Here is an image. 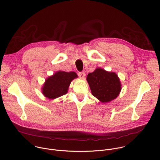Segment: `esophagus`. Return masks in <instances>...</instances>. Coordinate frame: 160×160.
<instances>
[{"label":"esophagus","instance_id":"1","mask_svg":"<svg viewBox=\"0 0 160 160\" xmlns=\"http://www.w3.org/2000/svg\"><path fill=\"white\" fill-rule=\"evenodd\" d=\"M78 75L79 77H80V78H82V79H83V78H85V76L84 72H79Z\"/></svg>","mask_w":160,"mask_h":160}]
</instances>
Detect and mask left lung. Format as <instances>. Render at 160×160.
Returning a JSON list of instances; mask_svg holds the SVG:
<instances>
[{
  "mask_svg": "<svg viewBox=\"0 0 160 160\" xmlns=\"http://www.w3.org/2000/svg\"><path fill=\"white\" fill-rule=\"evenodd\" d=\"M87 80L92 94L103 103L116 99L122 89L118 75L102 68H97L94 72L88 73Z\"/></svg>",
  "mask_w": 160,
  "mask_h": 160,
  "instance_id": "left-lung-1",
  "label": "left lung"
}]
</instances>
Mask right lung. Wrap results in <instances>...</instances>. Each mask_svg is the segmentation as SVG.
Masks as SVG:
<instances>
[{
  "mask_svg": "<svg viewBox=\"0 0 160 160\" xmlns=\"http://www.w3.org/2000/svg\"><path fill=\"white\" fill-rule=\"evenodd\" d=\"M75 72L59 71L45 80L42 88L43 94L50 99L58 98L68 92L71 82L77 78Z\"/></svg>",
  "mask_w": 160,
  "mask_h": 160,
  "instance_id": "add662e5",
  "label": "right lung"
}]
</instances>
